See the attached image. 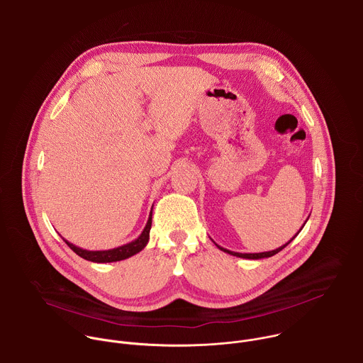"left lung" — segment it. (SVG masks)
I'll return each instance as SVG.
<instances>
[{"mask_svg": "<svg viewBox=\"0 0 363 363\" xmlns=\"http://www.w3.org/2000/svg\"><path fill=\"white\" fill-rule=\"evenodd\" d=\"M308 220V218H307ZM307 220H306V223H307ZM304 223V224H306ZM304 224H303V227H304ZM301 227V228H303ZM301 228L298 230V233L301 231ZM297 233V234H298ZM297 234L289 241V242H286L284 245H281V247H279V248H276V250H272V251H264V252H235V251H230V250H227V248H224V247H221V245H218V244H216L221 251H224V252H228V254H231V255H235V257H241V258H248V260H260V258H267V257H272V255H274V254H277L279 251H281L287 244H290L296 237H297Z\"/></svg>", "mask_w": 363, "mask_h": 363, "instance_id": "left-lung-1", "label": "left lung"}]
</instances>
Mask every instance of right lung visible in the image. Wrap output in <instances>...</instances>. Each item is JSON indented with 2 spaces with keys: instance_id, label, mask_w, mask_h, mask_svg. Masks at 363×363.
Listing matches in <instances>:
<instances>
[{
  "instance_id": "obj_1",
  "label": "right lung",
  "mask_w": 363,
  "mask_h": 363,
  "mask_svg": "<svg viewBox=\"0 0 363 363\" xmlns=\"http://www.w3.org/2000/svg\"><path fill=\"white\" fill-rule=\"evenodd\" d=\"M150 225H152V211L149 214V218H147V223L143 228V231L140 233V235L138 238H135L133 241L128 242V244H123L121 247H116V248H111V250H100V251H90V250H83L72 242H69L67 240L66 244L77 254L80 255L82 258H84V260L87 262H93V263H113V262H121V260H125V258H129L135 254H138L139 251H142L147 241H149V231H150Z\"/></svg>"
}]
</instances>
